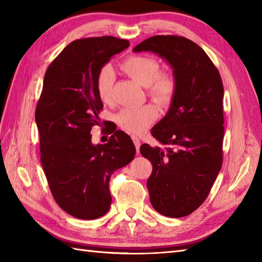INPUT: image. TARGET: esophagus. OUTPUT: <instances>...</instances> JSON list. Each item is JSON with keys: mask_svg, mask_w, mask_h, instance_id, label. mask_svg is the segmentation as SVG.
<instances>
[{"mask_svg": "<svg viewBox=\"0 0 262 262\" xmlns=\"http://www.w3.org/2000/svg\"><path fill=\"white\" fill-rule=\"evenodd\" d=\"M132 140H133V142H134V144H135L136 151H137V154H138V153H140V146H141L140 137H138L137 135H132Z\"/></svg>", "mask_w": 262, "mask_h": 262, "instance_id": "obj_1", "label": "esophagus"}]
</instances>
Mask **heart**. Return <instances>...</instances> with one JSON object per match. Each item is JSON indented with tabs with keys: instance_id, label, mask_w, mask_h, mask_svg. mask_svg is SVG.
<instances>
[{
	"instance_id": "1",
	"label": "heart",
	"mask_w": 262,
	"mask_h": 262,
	"mask_svg": "<svg viewBox=\"0 0 262 262\" xmlns=\"http://www.w3.org/2000/svg\"><path fill=\"white\" fill-rule=\"evenodd\" d=\"M121 69L133 80L146 86L147 94L154 102L166 107L177 94L178 82L170 72H160L158 59L145 55H135L121 63ZM115 72L105 65L99 70L96 77V90L104 103L113 101ZM158 118V110L153 104H144L136 108H125L116 116V121L122 129L132 134H141Z\"/></svg>"
}]
</instances>
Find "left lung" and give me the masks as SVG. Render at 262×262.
Wrapping results in <instances>:
<instances>
[{"label": "left lung", "instance_id": "left-lung-1", "mask_svg": "<svg viewBox=\"0 0 262 262\" xmlns=\"http://www.w3.org/2000/svg\"><path fill=\"white\" fill-rule=\"evenodd\" d=\"M134 52H153L173 69L177 94L151 132L162 147L140 149L153 165L147 179L153 208L166 217L187 216L205 202L222 168L223 83L204 49L185 37L153 36Z\"/></svg>", "mask_w": 262, "mask_h": 262}]
</instances>
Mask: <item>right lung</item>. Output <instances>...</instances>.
<instances>
[{
    "instance_id": "add662e5",
    "label": "right lung",
    "mask_w": 262,
    "mask_h": 262,
    "mask_svg": "<svg viewBox=\"0 0 262 262\" xmlns=\"http://www.w3.org/2000/svg\"><path fill=\"white\" fill-rule=\"evenodd\" d=\"M129 41L111 36L79 39L48 66L36 108L40 161L54 199L66 213L96 220L110 208L109 180L134 159V143L117 130L107 144L93 145L102 101L96 90L99 70Z\"/></svg>"
}]
</instances>
